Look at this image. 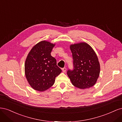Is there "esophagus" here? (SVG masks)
Segmentation results:
<instances>
[{"instance_id": "1", "label": "esophagus", "mask_w": 122, "mask_h": 122, "mask_svg": "<svg viewBox=\"0 0 122 122\" xmlns=\"http://www.w3.org/2000/svg\"><path fill=\"white\" fill-rule=\"evenodd\" d=\"M66 70H67V69H66V68H62V72H66Z\"/></svg>"}]
</instances>
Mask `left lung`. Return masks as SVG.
<instances>
[{"label": "left lung", "instance_id": "obj_1", "mask_svg": "<svg viewBox=\"0 0 122 122\" xmlns=\"http://www.w3.org/2000/svg\"><path fill=\"white\" fill-rule=\"evenodd\" d=\"M74 70L67 74L74 86L80 89L88 88L96 83L100 72V66L96 53L86 42L71 44Z\"/></svg>", "mask_w": 122, "mask_h": 122}]
</instances>
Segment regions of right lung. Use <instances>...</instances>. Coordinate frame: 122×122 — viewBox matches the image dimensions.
<instances>
[{
	"mask_svg": "<svg viewBox=\"0 0 122 122\" xmlns=\"http://www.w3.org/2000/svg\"><path fill=\"white\" fill-rule=\"evenodd\" d=\"M55 44L47 41L39 42L32 48L25 60V74L34 90L43 92L54 83L55 77L61 72L56 59L51 55Z\"/></svg>",
	"mask_w": 122,
	"mask_h": 122,
	"instance_id": "1",
	"label": "right lung"
}]
</instances>
